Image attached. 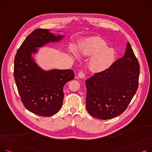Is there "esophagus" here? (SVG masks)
<instances>
[{
	"label": "esophagus",
	"instance_id": "obj_1",
	"mask_svg": "<svg viewBox=\"0 0 152 152\" xmlns=\"http://www.w3.org/2000/svg\"><path fill=\"white\" fill-rule=\"evenodd\" d=\"M84 77H85V73H84V72H83V71L79 72V73H78L77 76V78H78V77L84 78Z\"/></svg>",
	"mask_w": 152,
	"mask_h": 152
}]
</instances>
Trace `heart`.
Here are the masks:
<instances>
[{
	"label": "heart",
	"instance_id": "obj_1",
	"mask_svg": "<svg viewBox=\"0 0 152 152\" xmlns=\"http://www.w3.org/2000/svg\"><path fill=\"white\" fill-rule=\"evenodd\" d=\"M105 41L99 37H93L83 42L81 47V55L91 57L89 66L95 72L103 71L111 66L115 59V52L107 47Z\"/></svg>",
	"mask_w": 152,
	"mask_h": 152
}]
</instances>
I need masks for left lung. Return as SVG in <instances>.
<instances>
[{
	"label": "left lung",
	"instance_id": "8db88e82",
	"mask_svg": "<svg viewBox=\"0 0 152 152\" xmlns=\"http://www.w3.org/2000/svg\"><path fill=\"white\" fill-rule=\"evenodd\" d=\"M139 74V61L127 42L122 58L86 80V108L89 114L104 120L122 114L137 90Z\"/></svg>",
	"mask_w": 152,
	"mask_h": 152
}]
</instances>
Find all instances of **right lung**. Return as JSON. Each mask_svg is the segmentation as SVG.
Segmentation results:
<instances>
[{
	"label": "right lung",
	"mask_w": 152,
	"mask_h": 152,
	"mask_svg": "<svg viewBox=\"0 0 152 152\" xmlns=\"http://www.w3.org/2000/svg\"><path fill=\"white\" fill-rule=\"evenodd\" d=\"M63 36H56L48 29H36L25 39L17 50L14 60V78L23 105L39 116H51L63 105V86L74 79L71 69L45 71L31 57L36 47L49 42L58 41Z\"/></svg>",
	"instance_id": "obj_1"
}]
</instances>
